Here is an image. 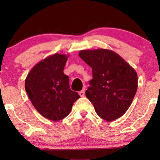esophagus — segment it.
Here are the masks:
<instances>
[{
  "label": "esophagus",
  "instance_id": "34e87169",
  "mask_svg": "<svg viewBox=\"0 0 160 160\" xmlns=\"http://www.w3.org/2000/svg\"><path fill=\"white\" fill-rule=\"evenodd\" d=\"M79 95L81 96V97H84V95H85V92H84V89H83L82 91L79 92Z\"/></svg>",
  "mask_w": 160,
  "mask_h": 160
}]
</instances>
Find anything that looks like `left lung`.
Returning a JSON list of instances; mask_svg holds the SVG:
<instances>
[{"mask_svg": "<svg viewBox=\"0 0 160 160\" xmlns=\"http://www.w3.org/2000/svg\"><path fill=\"white\" fill-rule=\"evenodd\" d=\"M78 54L92 69V79L85 94L97 114L107 122L121 117L136 93V71L111 50H82Z\"/></svg>", "mask_w": 160, "mask_h": 160, "instance_id": "obj_1", "label": "left lung"}]
</instances>
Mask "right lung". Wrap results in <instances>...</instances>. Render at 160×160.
<instances>
[{
  "label": "right lung",
  "instance_id": "1",
  "mask_svg": "<svg viewBox=\"0 0 160 160\" xmlns=\"http://www.w3.org/2000/svg\"><path fill=\"white\" fill-rule=\"evenodd\" d=\"M68 58L59 53L47 57L30 70L25 79V90L32 106L52 121L66 117L80 98L70 89L69 77L63 73Z\"/></svg>",
  "mask_w": 160,
  "mask_h": 160
}]
</instances>
